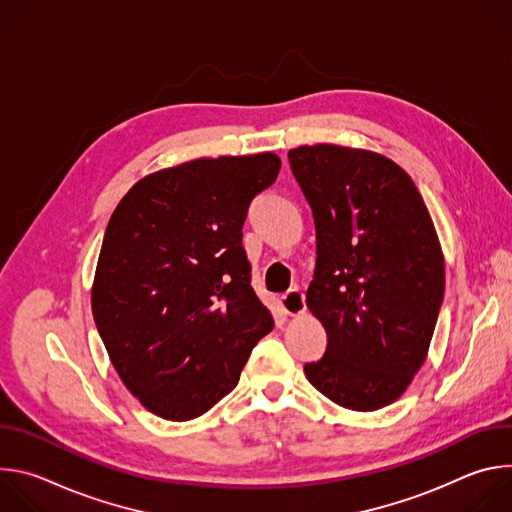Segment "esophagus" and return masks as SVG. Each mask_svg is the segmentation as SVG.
Wrapping results in <instances>:
<instances>
[{"label":"esophagus","mask_w":512,"mask_h":512,"mask_svg":"<svg viewBox=\"0 0 512 512\" xmlns=\"http://www.w3.org/2000/svg\"><path fill=\"white\" fill-rule=\"evenodd\" d=\"M279 304H281V310L287 316H300V314H304L306 312L304 291L298 289V287H291L289 291H285V294L279 298Z\"/></svg>","instance_id":"1"}]
</instances>
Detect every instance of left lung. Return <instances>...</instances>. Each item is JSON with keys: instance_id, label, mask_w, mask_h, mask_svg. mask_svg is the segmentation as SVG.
Returning a JSON list of instances; mask_svg holds the SVG:
<instances>
[{"instance_id": "8db88e82", "label": "left lung", "mask_w": 512, "mask_h": 512, "mask_svg": "<svg viewBox=\"0 0 512 512\" xmlns=\"http://www.w3.org/2000/svg\"><path fill=\"white\" fill-rule=\"evenodd\" d=\"M316 223L306 302L328 334L308 381L352 411L397 401L427 356L446 265L427 206L393 160L318 143L287 152Z\"/></svg>"}]
</instances>
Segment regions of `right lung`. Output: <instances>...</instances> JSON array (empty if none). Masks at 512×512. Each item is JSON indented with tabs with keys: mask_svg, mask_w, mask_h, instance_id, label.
Returning <instances> with one entry per match:
<instances>
[{
	"mask_svg": "<svg viewBox=\"0 0 512 512\" xmlns=\"http://www.w3.org/2000/svg\"><path fill=\"white\" fill-rule=\"evenodd\" d=\"M279 168L271 152L192 160L141 178L109 218L93 318L123 385L158 417L206 413L273 328L243 225Z\"/></svg>",
	"mask_w": 512,
	"mask_h": 512,
	"instance_id": "1",
	"label": "right lung"
}]
</instances>
